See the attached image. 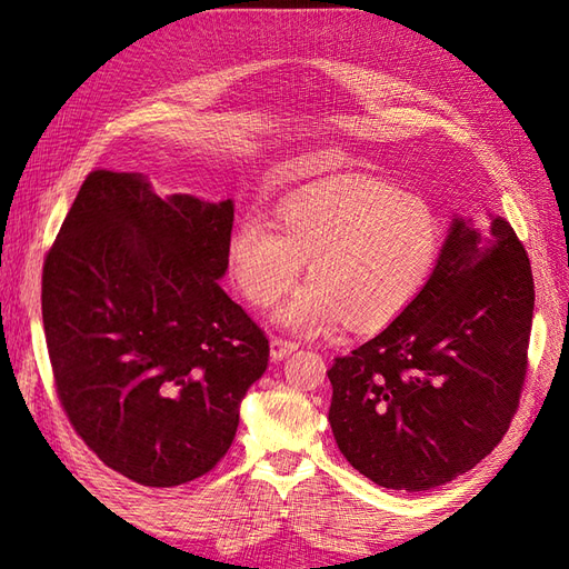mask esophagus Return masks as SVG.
Returning a JSON list of instances; mask_svg holds the SVG:
<instances>
[{
  "label": "esophagus",
  "mask_w": 569,
  "mask_h": 569,
  "mask_svg": "<svg viewBox=\"0 0 569 569\" xmlns=\"http://www.w3.org/2000/svg\"><path fill=\"white\" fill-rule=\"evenodd\" d=\"M296 349H298L296 342L283 340V337H273V340H271V359H273V361H281V359H286L288 355H293Z\"/></svg>",
  "instance_id": "34e87169"
}]
</instances>
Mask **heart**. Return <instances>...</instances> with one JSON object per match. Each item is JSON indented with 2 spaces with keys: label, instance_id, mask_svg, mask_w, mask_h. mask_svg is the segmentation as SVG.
I'll use <instances>...</instances> for the list:
<instances>
[{
  "label": "heart",
  "instance_id": "b5f03b06",
  "mask_svg": "<svg viewBox=\"0 0 569 569\" xmlns=\"http://www.w3.org/2000/svg\"><path fill=\"white\" fill-rule=\"evenodd\" d=\"M442 229L426 202L381 180H337L296 192L273 224L244 217L229 234L237 291L271 308L306 261L310 281L276 312L283 328L322 335L345 320L377 332L410 308L438 266Z\"/></svg>",
  "mask_w": 569,
  "mask_h": 569
}]
</instances>
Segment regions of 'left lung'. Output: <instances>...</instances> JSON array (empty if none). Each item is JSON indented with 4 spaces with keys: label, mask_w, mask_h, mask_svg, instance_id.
Wrapping results in <instances>:
<instances>
[{
    "label": "left lung",
    "mask_w": 569,
    "mask_h": 569,
    "mask_svg": "<svg viewBox=\"0 0 569 569\" xmlns=\"http://www.w3.org/2000/svg\"><path fill=\"white\" fill-rule=\"evenodd\" d=\"M533 273L503 217L481 237L455 217L410 308L337 357L330 426L373 485L428 491L479 465L518 410L533 325Z\"/></svg>",
    "instance_id": "obj_1"
}]
</instances>
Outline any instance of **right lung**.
<instances>
[{
	"instance_id": "right-lung-1",
	"label": "right lung",
	"mask_w": 569,
	"mask_h": 569,
	"mask_svg": "<svg viewBox=\"0 0 569 569\" xmlns=\"http://www.w3.org/2000/svg\"><path fill=\"white\" fill-rule=\"evenodd\" d=\"M234 202L92 171L43 263L41 312L70 426L107 467L178 487L227 455L269 340L220 278Z\"/></svg>"
}]
</instances>
